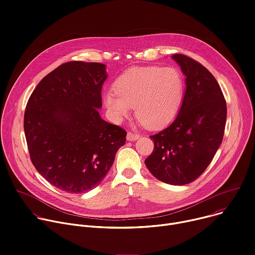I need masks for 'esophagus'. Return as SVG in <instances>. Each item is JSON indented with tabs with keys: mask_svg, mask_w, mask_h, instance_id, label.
I'll return each mask as SVG.
<instances>
[{
	"mask_svg": "<svg viewBox=\"0 0 255 255\" xmlns=\"http://www.w3.org/2000/svg\"><path fill=\"white\" fill-rule=\"evenodd\" d=\"M138 138H139V134L131 132V131H128V133H127V140L134 141V140L138 139Z\"/></svg>",
	"mask_w": 255,
	"mask_h": 255,
	"instance_id": "34e87169",
	"label": "esophagus"
}]
</instances>
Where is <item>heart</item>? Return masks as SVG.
I'll return each mask as SVG.
<instances>
[{
  "label": "heart",
  "mask_w": 255,
  "mask_h": 255,
  "mask_svg": "<svg viewBox=\"0 0 255 255\" xmlns=\"http://www.w3.org/2000/svg\"><path fill=\"white\" fill-rule=\"evenodd\" d=\"M106 92L108 110L122 121L135 107L136 116L149 129L168 125L180 110L185 92V80L177 68L158 66L133 67Z\"/></svg>",
  "instance_id": "b5f03b06"
}]
</instances>
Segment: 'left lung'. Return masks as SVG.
Wrapping results in <instances>:
<instances>
[{"label": "left lung", "mask_w": 255, "mask_h": 255, "mask_svg": "<svg viewBox=\"0 0 255 255\" xmlns=\"http://www.w3.org/2000/svg\"><path fill=\"white\" fill-rule=\"evenodd\" d=\"M173 59L186 77V90L174 122L149 136L154 147L145 166L161 182L185 185L205 171L220 147L227 105L218 81L204 66L182 54Z\"/></svg>", "instance_id": "obj_1"}]
</instances>
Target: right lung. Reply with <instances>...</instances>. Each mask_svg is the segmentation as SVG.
<instances>
[{
    "label": "right lung",
    "mask_w": 255,
    "mask_h": 255,
    "mask_svg": "<svg viewBox=\"0 0 255 255\" xmlns=\"http://www.w3.org/2000/svg\"><path fill=\"white\" fill-rule=\"evenodd\" d=\"M106 66L67 62L44 76L27 102L24 132L31 163L55 187L82 193L113 166L127 132L103 120Z\"/></svg>",
    "instance_id": "obj_1"
}]
</instances>
